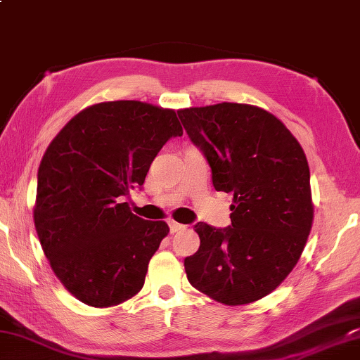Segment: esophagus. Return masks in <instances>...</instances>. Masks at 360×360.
Listing matches in <instances>:
<instances>
[{"mask_svg": "<svg viewBox=\"0 0 360 360\" xmlns=\"http://www.w3.org/2000/svg\"><path fill=\"white\" fill-rule=\"evenodd\" d=\"M169 229L174 234V232H179L181 229H185V224H180V223H176V221H169Z\"/></svg>", "mask_w": 360, "mask_h": 360, "instance_id": "esophagus-1", "label": "esophagus"}]
</instances>
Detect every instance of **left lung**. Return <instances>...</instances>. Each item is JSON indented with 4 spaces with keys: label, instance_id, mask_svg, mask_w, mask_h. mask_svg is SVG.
Listing matches in <instances>:
<instances>
[{
    "label": "left lung",
    "instance_id": "obj_1",
    "mask_svg": "<svg viewBox=\"0 0 360 360\" xmlns=\"http://www.w3.org/2000/svg\"><path fill=\"white\" fill-rule=\"evenodd\" d=\"M176 113L209 162L215 190L234 194L231 226H194L200 247L185 257L188 281L226 305L266 297L297 264L311 229L304 150L256 105L221 103Z\"/></svg>",
    "mask_w": 360,
    "mask_h": 360
}]
</instances>
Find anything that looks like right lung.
Returning <instances> with one entry per match:
<instances>
[{
	"mask_svg": "<svg viewBox=\"0 0 360 360\" xmlns=\"http://www.w3.org/2000/svg\"><path fill=\"white\" fill-rule=\"evenodd\" d=\"M181 134L175 110L112 101L79 112L50 142L37 170L34 226L50 267L84 304L118 305L142 289L169 226L134 215L124 198Z\"/></svg>",
	"mask_w": 360,
	"mask_h": 360,
	"instance_id": "1",
	"label": "right lung"
}]
</instances>
